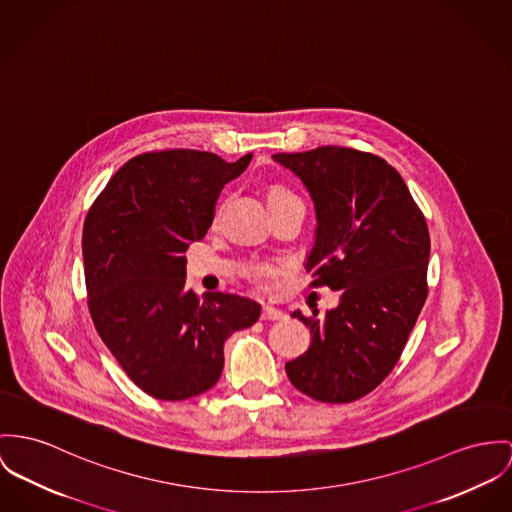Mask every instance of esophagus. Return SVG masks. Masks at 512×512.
Instances as JSON below:
<instances>
[{"mask_svg": "<svg viewBox=\"0 0 512 512\" xmlns=\"http://www.w3.org/2000/svg\"><path fill=\"white\" fill-rule=\"evenodd\" d=\"M286 315L282 314L280 310H276V308H271V306H265L263 308V314H261V319L263 321H280V319H284Z\"/></svg>", "mask_w": 512, "mask_h": 512, "instance_id": "1", "label": "esophagus"}]
</instances>
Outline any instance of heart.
Segmentation results:
<instances>
[{
  "instance_id": "1",
  "label": "heart",
  "mask_w": 512,
  "mask_h": 512,
  "mask_svg": "<svg viewBox=\"0 0 512 512\" xmlns=\"http://www.w3.org/2000/svg\"><path fill=\"white\" fill-rule=\"evenodd\" d=\"M284 197H292V193H290V191H286V189H282V187H275V189L271 191V195H269V200ZM271 275H273V271H271V269H267V267H257V269H255V276H259V278H265V276Z\"/></svg>"
}]
</instances>
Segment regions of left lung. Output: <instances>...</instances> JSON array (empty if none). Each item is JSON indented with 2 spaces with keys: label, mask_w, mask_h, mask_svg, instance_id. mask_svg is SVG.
<instances>
[{
  "label": "left lung",
  "mask_w": 512,
  "mask_h": 512,
  "mask_svg": "<svg viewBox=\"0 0 512 512\" xmlns=\"http://www.w3.org/2000/svg\"><path fill=\"white\" fill-rule=\"evenodd\" d=\"M314 200L312 284L341 290L323 317L292 312L310 327V349L286 362L296 390L325 403L370 394L392 372L427 300L431 237L394 167L353 148L275 154Z\"/></svg>",
  "instance_id": "left-lung-1"
}]
</instances>
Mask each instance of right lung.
<instances>
[{"label":"right lung","instance_id":"obj_1","mask_svg":"<svg viewBox=\"0 0 512 512\" xmlns=\"http://www.w3.org/2000/svg\"><path fill=\"white\" fill-rule=\"evenodd\" d=\"M253 154L228 163L197 150L126 161L83 224L87 304L95 329L126 376L148 395L181 401L210 390L224 343L251 327L261 306L236 294L185 288L191 241L206 236L214 204Z\"/></svg>","mask_w":512,"mask_h":512}]
</instances>
